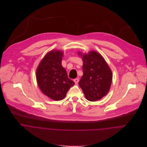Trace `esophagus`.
Segmentation results:
<instances>
[{
	"instance_id": "esophagus-1",
	"label": "esophagus",
	"mask_w": 147,
	"mask_h": 147,
	"mask_svg": "<svg viewBox=\"0 0 147 147\" xmlns=\"http://www.w3.org/2000/svg\"><path fill=\"white\" fill-rule=\"evenodd\" d=\"M79 79H75L74 80V82H75V84H78V82H79Z\"/></svg>"
}]
</instances>
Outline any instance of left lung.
Instances as JSON below:
<instances>
[{"label":"left lung","instance_id":"left-lung-1","mask_svg":"<svg viewBox=\"0 0 147 147\" xmlns=\"http://www.w3.org/2000/svg\"><path fill=\"white\" fill-rule=\"evenodd\" d=\"M78 54L83 61V75L79 85L88 100H99L109 91L112 81L111 70L101 54L96 51Z\"/></svg>","mask_w":147,"mask_h":147}]
</instances>
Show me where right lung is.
I'll return each mask as SVG.
<instances>
[{
    "instance_id": "right-lung-1",
    "label": "right lung",
    "mask_w": 147,
    "mask_h": 147,
    "mask_svg": "<svg viewBox=\"0 0 147 147\" xmlns=\"http://www.w3.org/2000/svg\"><path fill=\"white\" fill-rule=\"evenodd\" d=\"M63 53L51 50L42 59L36 70L37 84L42 93L55 101L63 99L75 83L68 78L62 65Z\"/></svg>"
}]
</instances>
